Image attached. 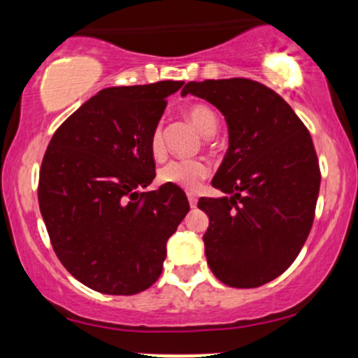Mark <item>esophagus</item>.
I'll return each instance as SVG.
<instances>
[{"mask_svg":"<svg viewBox=\"0 0 358 358\" xmlns=\"http://www.w3.org/2000/svg\"><path fill=\"white\" fill-rule=\"evenodd\" d=\"M187 196H188V202H190V207H192V208H195V207H196V200H199V199H196L195 193L188 192V193H187Z\"/></svg>","mask_w":358,"mask_h":358,"instance_id":"obj_1","label":"esophagus"}]
</instances>
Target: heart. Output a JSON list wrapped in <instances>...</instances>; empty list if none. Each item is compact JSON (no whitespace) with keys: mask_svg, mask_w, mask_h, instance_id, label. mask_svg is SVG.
I'll list each match as a JSON object with an SVG mask.
<instances>
[{"mask_svg":"<svg viewBox=\"0 0 358 358\" xmlns=\"http://www.w3.org/2000/svg\"><path fill=\"white\" fill-rule=\"evenodd\" d=\"M187 117L205 136H210L219 124L217 114L205 104L190 106L187 109ZM150 151L156 159L163 158L165 155V136H163L162 124H156L151 131ZM208 175H210V168L203 159H171L165 166L159 168L158 180L163 185H176L187 190H195Z\"/></svg>","mask_w":358,"mask_h":358,"instance_id":"b5f03b06","label":"heart"}]
</instances>
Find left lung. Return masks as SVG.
Wrapping results in <instances>:
<instances>
[{"label": "left lung", "mask_w": 358, "mask_h": 358, "mask_svg": "<svg viewBox=\"0 0 358 358\" xmlns=\"http://www.w3.org/2000/svg\"><path fill=\"white\" fill-rule=\"evenodd\" d=\"M208 101L225 116L229 150L212 185L231 193L199 200L212 273L231 287H259L293 264L315 220L318 156L291 106L261 82H188L182 96Z\"/></svg>", "instance_id": "1"}]
</instances>
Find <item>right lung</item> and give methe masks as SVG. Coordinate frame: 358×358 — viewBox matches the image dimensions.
Segmentation results:
<instances>
[{"mask_svg": "<svg viewBox=\"0 0 358 358\" xmlns=\"http://www.w3.org/2000/svg\"><path fill=\"white\" fill-rule=\"evenodd\" d=\"M183 82L101 90L53 133L38 178L40 212L64 268L104 294L141 293L159 278L166 241L190 203L156 176L150 136Z\"/></svg>", "mask_w": 358, "mask_h": 358, "instance_id": "1", "label": "right lung"}]
</instances>
